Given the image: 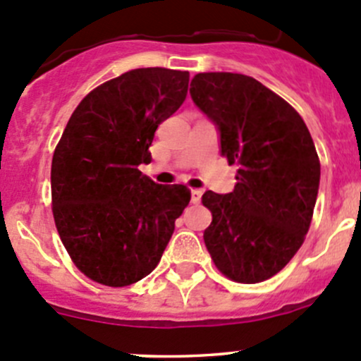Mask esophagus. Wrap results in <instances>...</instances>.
I'll use <instances>...</instances> for the list:
<instances>
[{"label": "esophagus", "mask_w": 361, "mask_h": 361, "mask_svg": "<svg viewBox=\"0 0 361 361\" xmlns=\"http://www.w3.org/2000/svg\"><path fill=\"white\" fill-rule=\"evenodd\" d=\"M202 199V190H199V188H194L192 190V204H199Z\"/></svg>", "instance_id": "esophagus-1"}]
</instances>
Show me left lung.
Masks as SVG:
<instances>
[{"mask_svg":"<svg viewBox=\"0 0 361 361\" xmlns=\"http://www.w3.org/2000/svg\"><path fill=\"white\" fill-rule=\"evenodd\" d=\"M190 96L216 126L228 166H238L234 192L202 195L213 214L206 248L232 281H265L292 260L311 225L319 188L311 134L283 97L251 76L199 73Z\"/></svg>","mask_w":361,"mask_h":361,"instance_id":"left-lung-1","label":"left lung"}]
</instances>
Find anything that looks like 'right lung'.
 <instances>
[{"instance_id": "add662e5", "label": "right lung", "mask_w": 361, "mask_h": 361, "mask_svg": "<svg viewBox=\"0 0 361 361\" xmlns=\"http://www.w3.org/2000/svg\"><path fill=\"white\" fill-rule=\"evenodd\" d=\"M188 71L140 68L87 94L54 152L57 232L92 281L127 286L150 274L190 202L185 185H159L137 169L152 160L159 123L183 104Z\"/></svg>"}]
</instances>
